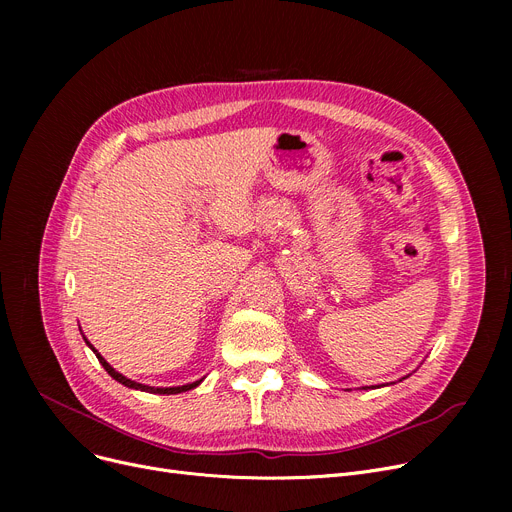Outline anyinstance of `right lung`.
Here are the masks:
<instances>
[{
    "mask_svg": "<svg viewBox=\"0 0 512 512\" xmlns=\"http://www.w3.org/2000/svg\"><path fill=\"white\" fill-rule=\"evenodd\" d=\"M89 344V342H87ZM91 346V344H89ZM93 348V346H91ZM93 353H95V357L99 359V363L103 365V369L112 375V378L116 380V382H120V384H124L126 388H134V390H143V392H151V394H178V392H186V390H193V388H197L203 380H199V382H193V384H186V386H176V388H153V386H145V384H139V382H132V380H128V378H124L122 373H118L110 363H107L95 348H93Z\"/></svg>",
    "mask_w": 512,
    "mask_h": 512,
    "instance_id": "add662e5",
    "label": "right lung"
}]
</instances>
